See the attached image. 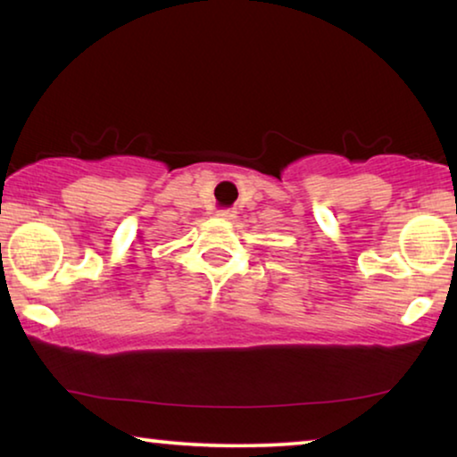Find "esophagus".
I'll list each match as a JSON object with an SVG mask.
<instances>
[{"mask_svg": "<svg viewBox=\"0 0 457 457\" xmlns=\"http://www.w3.org/2000/svg\"><path fill=\"white\" fill-rule=\"evenodd\" d=\"M218 216H220L222 220H235L237 212L235 210H220V212H218Z\"/></svg>", "mask_w": 457, "mask_h": 457, "instance_id": "esophagus-1", "label": "esophagus"}]
</instances>
